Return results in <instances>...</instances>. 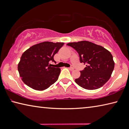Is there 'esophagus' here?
Listing matches in <instances>:
<instances>
[{"label":"esophagus","mask_w":129,"mask_h":129,"mask_svg":"<svg viewBox=\"0 0 129 129\" xmlns=\"http://www.w3.org/2000/svg\"><path fill=\"white\" fill-rule=\"evenodd\" d=\"M68 69L70 70V71H73V70H74V68L73 67H70V68H69Z\"/></svg>","instance_id":"obj_1"}]
</instances>
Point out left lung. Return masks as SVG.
Returning <instances> with one entry per match:
<instances>
[{"label":"left lung","instance_id":"left-lung-1","mask_svg":"<svg viewBox=\"0 0 129 129\" xmlns=\"http://www.w3.org/2000/svg\"><path fill=\"white\" fill-rule=\"evenodd\" d=\"M78 52L81 62L86 67L81 71L76 84L88 90L101 88L110 78L114 68L113 56L108 50L88 41L68 43Z\"/></svg>","mask_w":129,"mask_h":129}]
</instances>
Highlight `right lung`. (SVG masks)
<instances>
[{
	"instance_id": "add662e5",
	"label": "right lung",
	"mask_w": 129,
	"mask_h": 129,
	"mask_svg": "<svg viewBox=\"0 0 129 129\" xmlns=\"http://www.w3.org/2000/svg\"><path fill=\"white\" fill-rule=\"evenodd\" d=\"M64 43L44 41L26 50L21 56L17 69L25 84L36 90H44L58 80L61 69L51 67L50 62Z\"/></svg>"
}]
</instances>
